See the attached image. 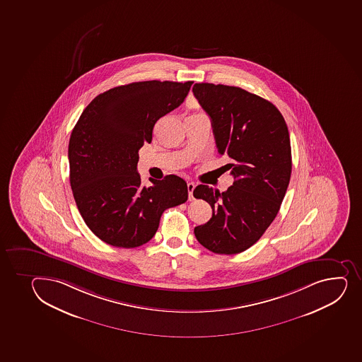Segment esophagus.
Returning <instances> with one entry per match:
<instances>
[{
    "label": "esophagus",
    "mask_w": 362,
    "mask_h": 362,
    "mask_svg": "<svg viewBox=\"0 0 362 362\" xmlns=\"http://www.w3.org/2000/svg\"><path fill=\"white\" fill-rule=\"evenodd\" d=\"M194 185L192 182H190V183H187V192H189V201H194Z\"/></svg>",
    "instance_id": "obj_1"
}]
</instances>
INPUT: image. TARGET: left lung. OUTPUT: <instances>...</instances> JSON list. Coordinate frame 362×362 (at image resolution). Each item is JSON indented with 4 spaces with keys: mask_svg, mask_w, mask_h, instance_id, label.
I'll use <instances>...</instances> for the list:
<instances>
[{
    "mask_svg": "<svg viewBox=\"0 0 362 362\" xmlns=\"http://www.w3.org/2000/svg\"><path fill=\"white\" fill-rule=\"evenodd\" d=\"M192 91L211 119L218 153L230 159L223 168L234 177L222 194L208 185L194 189V197L213 209L194 236L214 253H241L272 223L286 194L292 171L286 122L276 105L238 86L196 83Z\"/></svg>",
    "mask_w": 362,
    "mask_h": 362,
    "instance_id": "1",
    "label": "left lung"
}]
</instances>
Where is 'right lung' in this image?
Instances as JSON below:
<instances>
[{
    "instance_id": "1",
    "label": "right lung",
    "mask_w": 362,
    "mask_h": 362,
    "mask_svg": "<svg viewBox=\"0 0 362 362\" xmlns=\"http://www.w3.org/2000/svg\"><path fill=\"white\" fill-rule=\"evenodd\" d=\"M194 82L146 81L100 93L83 110L69 142L70 184L83 220L98 239L135 248L157 233L165 210L183 204L187 185L178 175L141 185L139 149L153 127L183 103Z\"/></svg>"
}]
</instances>
